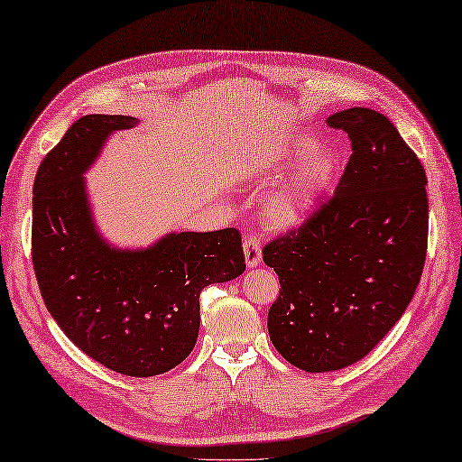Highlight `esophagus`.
I'll list each match as a JSON object with an SVG mask.
<instances>
[{"mask_svg":"<svg viewBox=\"0 0 462 462\" xmlns=\"http://www.w3.org/2000/svg\"><path fill=\"white\" fill-rule=\"evenodd\" d=\"M243 253H245V263H247V267H257L261 263L263 257V247L257 239L253 237H245L243 239Z\"/></svg>","mask_w":462,"mask_h":462,"instance_id":"esophagus-1","label":"esophagus"}]
</instances>
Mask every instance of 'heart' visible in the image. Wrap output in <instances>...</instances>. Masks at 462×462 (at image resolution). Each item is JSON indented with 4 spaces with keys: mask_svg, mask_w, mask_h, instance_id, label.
I'll return each mask as SVG.
<instances>
[{
    "mask_svg": "<svg viewBox=\"0 0 462 462\" xmlns=\"http://www.w3.org/2000/svg\"><path fill=\"white\" fill-rule=\"evenodd\" d=\"M289 171L263 199L261 211L271 229L289 231L303 225L313 215L327 195L333 191L338 175V159L331 147L317 145L315 139L297 135L257 162L261 169H283Z\"/></svg>",
    "mask_w": 462,
    "mask_h": 462,
    "instance_id": "obj_1",
    "label": "heart"
}]
</instances>
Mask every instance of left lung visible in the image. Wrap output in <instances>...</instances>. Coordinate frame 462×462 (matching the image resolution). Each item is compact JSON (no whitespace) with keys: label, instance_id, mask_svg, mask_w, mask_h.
Listing matches in <instances>:
<instances>
[{"label":"left lung","instance_id":"obj_1","mask_svg":"<svg viewBox=\"0 0 462 462\" xmlns=\"http://www.w3.org/2000/svg\"><path fill=\"white\" fill-rule=\"evenodd\" d=\"M327 124L353 147L335 197L263 251L281 283L271 343L307 373L345 369L391 331L415 295L429 233L425 169L397 127L366 107Z\"/></svg>","mask_w":462,"mask_h":462}]
</instances>
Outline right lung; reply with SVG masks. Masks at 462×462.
Segmentation results:
<instances>
[{
  "label": "right lung",
  "instance_id": "1",
  "mask_svg": "<svg viewBox=\"0 0 462 462\" xmlns=\"http://www.w3.org/2000/svg\"><path fill=\"white\" fill-rule=\"evenodd\" d=\"M127 116H86L45 155L33 183L32 257L45 307L79 349L127 376L171 371L199 335L207 285L243 275L241 233H167L124 249L97 229L86 173Z\"/></svg>",
  "mask_w": 462,
  "mask_h": 462
}]
</instances>
